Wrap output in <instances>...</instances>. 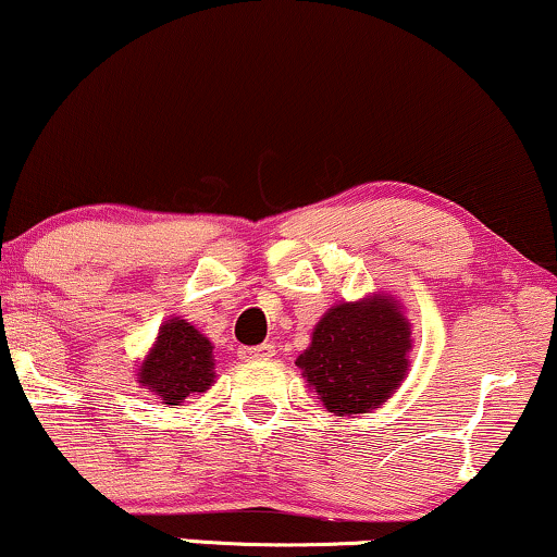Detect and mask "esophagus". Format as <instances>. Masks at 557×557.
Masks as SVG:
<instances>
[{
	"label": "esophagus",
	"mask_w": 557,
	"mask_h": 557,
	"mask_svg": "<svg viewBox=\"0 0 557 557\" xmlns=\"http://www.w3.org/2000/svg\"><path fill=\"white\" fill-rule=\"evenodd\" d=\"M273 355H276V347H273L271 342H263V345H258V347H243L240 349L243 360H271Z\"/></svg>",
	"instance_id": "obj_1"
}]
</instances>
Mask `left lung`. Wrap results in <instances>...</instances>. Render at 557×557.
I'll list each match as a JSON object with an SVG mask.
<instances>
[{
	"label": "left lung",
	"instance_id": "8db88e82",
	"mask_svg": "<svg viewBox=\"0 0 557 557\" xmlns=\"http://www.w3.org/2000/svg\"><path fill=\"white\" fill-rule=\"evenodd\" d=\"M410 322L391 294L339 301L319 319L296 368L334 416L355 418L391 400L410 368Z\"/></svg>",
	"mask_w": 557,
	"mask_h": 557
}]
</instances>
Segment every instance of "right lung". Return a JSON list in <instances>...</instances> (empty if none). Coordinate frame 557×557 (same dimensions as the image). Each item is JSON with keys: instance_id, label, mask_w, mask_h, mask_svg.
Instances as JSON below:
<instances>
[{"instance_id": "obj_1", "label": "right lung", "mask_w": 557, "mask_h": 557, "mask_svg": "<svg viewBox=\"0 0 557 557\" xmlns=\"http://www.w3.org/2000/svg\"><path fill=\"white\" fill-rule=\"evenodd\" d=\"M136 380L164 406H180L189 395L205 393L215 383L212 342L187 319H166L139 362Z\"/></svg>"}]
</instances>
